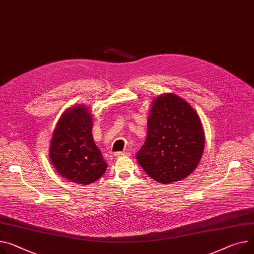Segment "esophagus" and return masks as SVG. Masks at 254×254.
I'll list each match as a JSON object with an SVG mask.
<instances>
[{
    "label": "esophagus",
    "mask_w": 254,
    "mask_h": 254,
    "mask_svg": "<svg viewBox=\"0 0 254 254\" xmlns=\"http://www.w3.org/2000/svg\"><path fill=\"white\" fill-rule=\"evenodd\" d=\"M122 155H127V152H126V151H117V152L114 153V157H115L116 159H118V158L122 157Z\"/></svg>",
    "instance_id": "34e87169"
}]
</instances>
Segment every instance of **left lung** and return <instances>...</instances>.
I'll use <instances>...</instances> for the list:
<instances>
[{
    "mask_svg": "<svg viewBox=\"0 0 254 254\" xmlns=\"http://www.w3.org/2000/svg\"><path fill=\"white\" fill-rule=\"evenodd\" d=\"M204 149L199 116L175 93L155 97L147 117V136L136 160L154 181L170 184L187 178Z\"/></svg>",
    "mask_w": 254,
    "mask_h": 254,
    "instance_id": "left-lung-1",
    "label": "left lung"
}]
</instances>
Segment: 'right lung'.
<instances>
[{"label":"right lung","mask_w":254,"mask_h":254,"mask_svg":"<svg viewBox=\"0 0 254 254\" xmlns=\"http://www.w3.org/2000/svg\"><path fill=\"white\" fill-rule=\"evenodd\" d=\"M93 116L84 105L67 109L58 121L51 139L49 157L60 176L88 185L100 179L107 163L92 137Z\"/></svg>","instance_id":"obj_1"}]
</instances>
